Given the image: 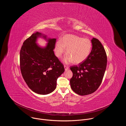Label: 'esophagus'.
<instances>
[{
  "mask_svg": "<svg viewBox=\"0 0 126 126\" xmlns=\"http://www.w3.org/2000/svg\"><path fill=\"white\" fill-rule=\"evenodd\" d=\"M64 68H65V71H67L68 69H69V67H68V66H67L64 65Z\"/></svg>",
  "mask_w": 126,
  "mask_h": 126,
  "instance_id": "1",
  "label": "esophagus"
}]
</instances>
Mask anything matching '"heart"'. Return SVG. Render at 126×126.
<instances>
[{"label":"heart","instance_id":"obj_1","mask_svg":"<svg viewBox=\"0 0 126 126\" xmlns=\"http://www.w3.org/2000/svg\"><path fill=\"white\" fill-rule=\"evenodd\" d=\"M92 43L89 39L82 38L74 35H67L61 41L56 43L54 51L57 57H61L65 52L66 56L64 59L66 63L73 62L79 64L84 61L89 55Z\"/></svg>","mask_w":126,"mask_h":126}]
</instances>
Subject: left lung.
Here are the masks:
<instances>
[{
  "label": "left lung",
  "instance_id": "obj_1",
  "mask_svg": "<svg viewBox=\"0 0 126 126\" xmlns=\"http://www.w3.org/2000/svg\"><path fill=\"white\" fill-rule=\"evenodd\" d=\"M92 49L87 58L78 66L70 67L73 76L70 79L72 90L81 96L95 92L101 85L107 63L105 50L97 39L91 40Z\"/></svg>",
  "mask_w": 126,
  "mask_h": 126
}]
</instances>
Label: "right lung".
I'll use <instances>...</instances> for the list:
<instances>
[{
  "label": "right lung",
  "mask_w": 126,
  "mask_h": 126,
  "mask_svg": "<svg viewBox=\"0 0 126 126\" xmlns=\"http://www.w3.org/2000/svg\"><path fill=\"white\" fill-rule=\"evenodd\" d=\"M41 34L37 32L23 42L20 52V68L29 88L36 93L46 95L56 87L58 78L64 72L63 64L55 55L56 39H48V44L41 48L36 44ZM44 38L46 36H44Z\"/></svg>",
  "instance_id": "add662e5"
}]
</instances>
